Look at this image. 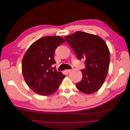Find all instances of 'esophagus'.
I'll return each mask as SVG.
<instances>
[{
    "label": "esophagus",
    "instance_id": "obj_1",
    "mask_svg": "<svg viewBox=\"0 0 130 130\" xmlns=\"http://www.w3.org/2000/svg\"><path fill=\"white\" fill-rule=\"evenodd\" d=\"M71 69H66L65 70H64V72H66V73H69V72H70L71 71Z\"/></svg>",
    "mask_w": 130,
    "mask_h": 130
}]
</instances>
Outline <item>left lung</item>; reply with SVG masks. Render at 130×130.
Instances as JSON below:
<instances>
[{
	"mask_svg": "<svg viewBox=\"0 0 130 130\" xmlns=\"http://www.w3.org/2000/svg\"><path fill=\"white\" fill-rule=\"evenodd\" d=\"M64 38L78 60H85V68L81 70L82 78L76 84L77 88L87 94L98 91L108 73L110 55L107 44L100 37L81 31Z\"/></svg>",
	"mask_w": 130,
	"mask_h": 130,
	"instance_id": "left-lung-1",
	"label": "left lung"
}]
</instances>
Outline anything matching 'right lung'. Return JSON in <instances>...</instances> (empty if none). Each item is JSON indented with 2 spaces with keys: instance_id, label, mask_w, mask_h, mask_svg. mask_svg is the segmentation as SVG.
Here are the masks:
<instances>
[{
  "instance_id": "1",
  "label": "right lung",
  "mask_w": 130,
  "mask_h": 130,
  "mask_svg": "<svg viewBox=\"0 0 130 130\" xmlns=\"http://www.w3.org/2000/svg\"><path fill=\"white\" fill-rule=\"evenodd\" d=\"M65 42L60 36H47L30 45L22 60V73L29 87L40 95L48 96L55 92L66 76L57 72L54 55L57 47Z\"/></svg>"
}]
</instances>
